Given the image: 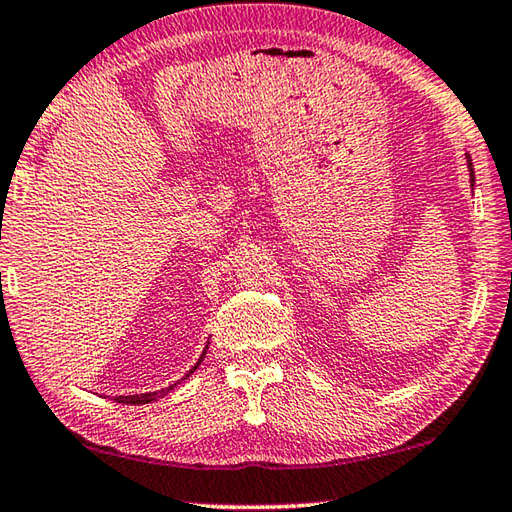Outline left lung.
<instances>
[{"instance_id": "8db88e82", "label": "left lung", "mask_w": 512, "mask_h": 512, "mask_svg": "<svg viewBox=\"0 0 512 512\" xmlns=\"http://www.w3.org/2000/svg\"><path fill=\"white\" fill-rule=\"evenodd\" d=\"M468 168H470V179H473V182H475V170H473V159H470V157H468Z\"/></svg>"}]
</instances>
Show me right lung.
<instances>
[{
    "mask_svg": "<svg viewBox=\"0 0 512 512\" xmlns=\"http://www.w3.org/2000/svg\"><path fill=\"white\" fill-rule=\"evenodd\" d=\"M204 353H206V350H204ZM202 359H204V355L202 357H199V362H202ZM199 362L193 366V368H190L188 370V375L186 377H190V373H195V368L199 366ZM184 377V379H186ZM177 386V384H175ZM170 390H173V386H168L166 390H159V393H144V395H128V397H115V402H119V404H150V402H155V399L157 397H164L166 393H170Z\"/></svg>",
    "mask_w": 512,
    "mask_h": 512,
    "instance_id": "right-lung-1",
    "label": "right lung"
}]
</instances>
